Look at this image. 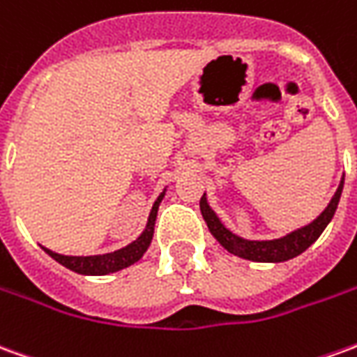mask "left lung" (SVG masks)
Instances as JSON below:
<instances>
[{
    "label": "left lung",
    "instance_id": "obj_1",
    "mask_svg": "<svg viewBox=\"0 0 357 357\" xmlns=\"http://www.w3.org/2000/svg\"><path fill=\"white\" fill-rule=\"evenodd\" d=\"M344 187V178L340 179V185L336 189L335 197L331 199V203L326 204V208L319 214L313 222H309L307 226L298 228V230L286 234L284 238L278 239H265V241H253V239H243L231 234L220 218L216 216L213 208L206 203V197H201V214H203L204 222L208 226V230L213 234L216 241L220 243L222 248L228 249L231 255H238L241 259L248 261H257V263H282V261H290L294 257L301 255L305 249L315 243L317 238L323 234L328 222L333 220V216L336 213V206L340 201Z\"/></svg>",
    "mask_w": 357,
    "mask_h": 357
}]
</instances>
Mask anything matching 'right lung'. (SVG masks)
Masks as SVG:
<instances>
[{"instance_id":"add662e5","label":"right lung","mask_w":357,"mask_h":357,"mask_svg":"<svg viewBox=\"0 0 357 357\" xmlns=\"http://www.w3.org/2000/svg\"><path fill=\"white\" fill-rule=\"evenodd\" d=\"M166 195V189L162 191L158 199L154 201L153 208H151V214H149V222H146V228L143 230V234L131 241L126 248L118 249L114 253H104V255H91V257H73V255H59V253H54L50 249L44 248V251L48 253L52 259H56L59 265L67 266L69 271L79 274H91V276H100V274H109V273H118L126 266L137 263L141 257L144 255V251L149 249L151 241H153L154 234V222H156V214H158V206H160L162 199Z\"/></svg>"}]
</instances>
